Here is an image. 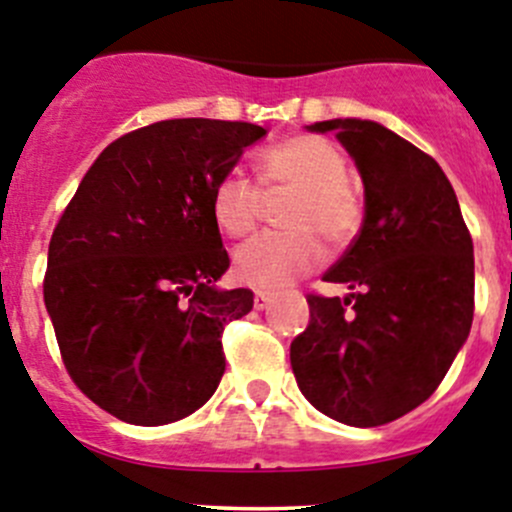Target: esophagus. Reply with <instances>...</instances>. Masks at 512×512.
<instances>
[{
	"label": "esophagus",
	"instance_id": "34e87169",
	"mask_svg": "<svg viewBox=\"0 0 512 512\" xmlns=\"http://www.w3.org/2000/svg\"><path fill=\"white\" fill-rule=\"evenodd\" d=\"M269 304H271V294L269 292H256V297H253V307L266 309Z\"/></svg>",
	"mask_w": 512,
	"mask_h": 512
}]
</instances>
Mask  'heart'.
I'll return each mask as SVG.
<instances>
[{"mask_svg": "<svg viewBox=\"0 0 512 512\" xmlns=\"http://www.w3.org/2000/svg\"><path fill=\"white\" fill-rule=\"evenodd\" d=\"M259 185L266 195L294 192L284 210L292 231L261 233L236 248L233 274L256 289H281L325 261V238L345 248L363 225V203L348 182V164L327 139L289 137L259 157ZM241 172H225L213 187V220L225 236L241 238L256 228L264 195Z\"/></svg>", "mask_w": 512, "mask_h": 512, "instance_id": "b5f03b06", "label": "heart"}]
</instances>
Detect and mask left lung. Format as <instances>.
I'll return each instance as SVG.
<instances>
[{
  "instance_id": "1",
  "label": "left lung",
  "mask_w": 512,
  "mask_h": 512,
  "mask_svg": "<svg viewBox=\"0 0 512 512\" xmlns=\"http://www.w3.org/2000/svg\"><path fill=\"white\" fill-rule=\"evenodd\" d=\"M365 185V218L325 281L345 299L307 294L309 325L292 370L314 409L383 426L437 391L475 314V256L457 195L434 159L375 121L332 119Z\"/></svg>"
}]
</instances>
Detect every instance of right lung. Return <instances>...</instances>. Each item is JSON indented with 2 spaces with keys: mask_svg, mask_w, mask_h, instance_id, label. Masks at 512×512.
<instances>
[{
  "mask_svg": "<svg viewBox=\"0 0 512 512\" xmlns=\"http://www.w3.org/2000/svg\"><path fill=\"white\" fill-rule=\"evenodd\" d=\"M246 121L167 119L98 154L60 215L42 281L60 358L96 406L137 426L198 411L225 370L223 327L251 312L228 271L213 187L259 142Z\"/></svg>",
  "mask_w": 512,
  "mask_h": 512,
  "instance_id": "obj_1",
  "label": "right lung"
}]
</instances>
